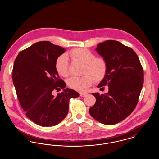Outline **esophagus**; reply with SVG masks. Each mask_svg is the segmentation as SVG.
<instances>
[{
	"label": "esophagus",
	"instance_id": "esophagus-1",
	"mask_svg": "<svg viewBox=\"0 0 159 159\" xmlns=\"http://www.w3.org/2000/svg\"><path fill=\"white\" fill-rule=\"evenodd\" d=\"M88 95V93H83V92H82V93H80V97H86V95Z\"/></svg>",
	"mask_w": 159,
	"mask_h": 159
}]
</instances>
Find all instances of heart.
I'll use <instances>...</instances> for the list:
<instances>
[{
  "instance_id": "b5f03b06",
  "label": "heart",
  "mask_w": 159,
  "mask_h": 159,
  "mask_svg": "<svg viewBox=\"0 0 159 159\" xmlns=\"http://www.w3.org/2000/svg\"><path fill=\"white\" fill-rule=\"evenodd\" d=\"M67 57L73 60L84 63L83 76L72 77L67 80L70 88L79 92H84L95 82L101 81L105 77L107 71V62L101 57H95L90 50L77 48L71 50L66 55H61L55 61V67L57 73L63 77L68 76V62Z\"/></svg>"
}]
</instances>
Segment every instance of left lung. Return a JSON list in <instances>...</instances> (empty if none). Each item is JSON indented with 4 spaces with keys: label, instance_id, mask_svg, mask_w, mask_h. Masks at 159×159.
Returning <instances> with one entry per match:
<instances>
[{
    "label": "left lung",
    "instance_id": "obj_1",
    "mask_svg": "<svg viewBox=\"0 0 159 159\" xmlns=\"http://www.w3.org/2000/svg\"><path fill=\"white\" fill-rule=\"evenodd\" d=\"M96 50L107 62L106 76L98 88L108 86V92L92 93L96 102L89 112L102 124L114 125L135 110L144 83L143 68L134 51L118 41H104Z\"/></svg>",
    "mask_w": 159,
    "mask_h": 159
}]
</instances>
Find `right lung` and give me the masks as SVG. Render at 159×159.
Wrapping results in <instances>:
<instances>
[{
    "instance_id": "add662e5",
    "label": "right lung",
    "mask_w": 159,
    "mask_h": 159,
    "mask_svg": "<svg viewBox=\"0 0 159 159\" xmlns=\"http://www.w3.org/2000/svg\"><path fill=\"white\" fill-rule=\"evenodd\" d=\"M65 49L49 41H40L21 51L12 70V80L26 116L42 126L58 125L67 115L69 100L79 93L66 88L55 67ZM63 91L56 96L53 91Z\"/></svg>"
}]
</instances>
